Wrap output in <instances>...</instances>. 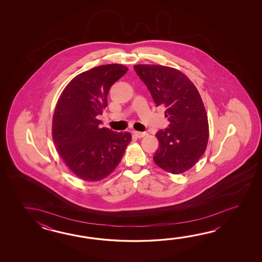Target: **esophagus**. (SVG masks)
Here are the masks:
<instances>
[{"instance_id": "esophagus-1", "label": "esophagus", "mask_w": 262, "mask_h": 262, "mask_svg": "<svg viewBox=\"0 0 262 262\" xmlns=\"http://www.w3.org/2000/svg\"><path fill=\"white\" fill-rule=\"evenodd\" d=\"M134 135L137 137V138H143V137H145L146 135H147V133L146 132H139V131H135L134 132Z\"/></svg>"}]
</instances>
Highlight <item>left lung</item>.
<instances>
[{
    "instance_id": "obj_1",
    "label": "left lung",
    "mask_w": 262,
    "mask_h": 262,
    "mask_svg": "<svg viewBox=\"0 0 262 262\" xmlns=\"http://www.w3.org/2000/svg\"><path fill=\"white\" fill-rule=\"evenodd\" d=\"M135 71L150 91L156 106H165L169 124L156 133L159 148L154 161L172 174L190 169L206 150L209 123L195 85L172 67L137 64Z\"/></svg>"
}]
</instances>
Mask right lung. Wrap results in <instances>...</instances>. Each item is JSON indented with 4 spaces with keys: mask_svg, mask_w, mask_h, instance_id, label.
<instances>
[{
    "mask_svg": "<svg viewBox=\"0 0 262 262\" xmlns=\"http://www.w3.org/2000/svg\"><path fill=\"white\" fill-rule=\"evenodd\" d=\"M127 70L118 63L94 67L73 78L58 99L52 139L67 167L81 180L106 178L122 160L131 140L128 132L101 128L96 118L107 106L112 84Z\"/></svg>",
    "mask_w": 262,
    "mask_h": 262,
    "instance_id": "1",
    "label": "right lung"
}]
</instances>
